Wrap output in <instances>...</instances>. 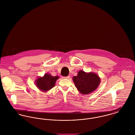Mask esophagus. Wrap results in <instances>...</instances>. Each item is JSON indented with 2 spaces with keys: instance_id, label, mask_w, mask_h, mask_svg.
I'll list each match as a JSON object with an SVG mask.
<instances>
[{
  "instance_id": "1",
  "label": "esophagus",
  "mask_w": 135,
  "mask_h": 135,
  "mask_svg": "<svg viewBox=\"0 0 135 135\" xmlns=\"http://www.w3.org/2000/svg\"><path fill=\"white\" fill-rule=\"evenodd\" d=\"M70 76L69 75H68V76H65V77H63V78L64 79H69L70 78Z\"/></svg>"
}]
</instances>
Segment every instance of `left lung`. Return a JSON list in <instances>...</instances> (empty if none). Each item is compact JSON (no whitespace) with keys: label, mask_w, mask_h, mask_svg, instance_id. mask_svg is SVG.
Listing matches in <instances>:
<instances>
[{"label":"left lung","mask_w":135,"mask_h":135,"mask_svg":"<svg viewBox=\"0 0 135 135\" xmlns=\"http://www.w3.org/2000/svg\"><path fill=\"white\" fill-rule=\"evenodd\" d=\"M75 87L79 93L83 95H87L98 87L100 83L99 75L94 72H86L83 70L78 72L76 76L72 78Z\"/></svg>","instance_id":"8db88e82"}]
</instances>
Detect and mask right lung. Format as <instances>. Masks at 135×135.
<instances>
[{
	"mask_svg": "<svg viewBox=\"0 0 135 135\" xmlns=\"http://www.w3.org/2000/svg\"><path fill=\"white\" fill-rule=\"evenodd\" d=\"M60 78L59 76H53L51 74L45 73L42 77L39 76L35 80V85L40 91L46 92L54 87L56 85V81Z\"/></svg>",
	"mask_w": 135,
	"mask_h": 135,
	"instance_id": "right-lung-1",
	"label": "right lung"
}]
</instances>
